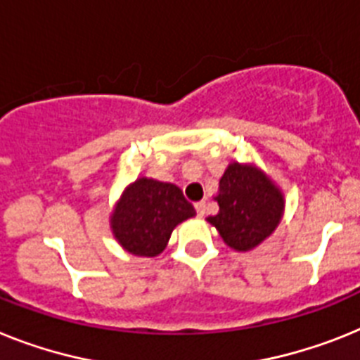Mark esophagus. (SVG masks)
<instances>
[{
  "instance_id": "esophagus-1",
  "label": "esophagus",
  "mask_w": 360,
  "mask_h": 360,
  "mask_svg": "<svg viewBox=\"0 0 360 360\" xmlns=\"http://www.w3.org/2000/svg\"><path fill=\"white\" fill-rule=\"evenodd\" d=\"M205 210H207V203H205V201H199V203H195V212H198L199 217L205 216Z\"/></svg>"
}]
</instances>
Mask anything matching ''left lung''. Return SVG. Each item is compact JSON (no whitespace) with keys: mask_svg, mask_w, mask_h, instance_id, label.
Segmentation results:
<instances>
[{"mask_svg":"<svg viewBox=\"0 0 360 360\" xmlns=\"http://www.w3.org/2000/svg\"><path fill=\"white\" fill-rule=\"evenodd\" d=\"M219 205L216 216L207 221L216 226L226 245L240 252L258 247L282 221V190L255 165L231 162L219 179Z\"/></svg>","mask_w":360,"mask_h":360,"instance_id":"1","label":"left lung"}]
</instances>
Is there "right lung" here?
I'll list each match as a JSON object with an SVG mask.
<instances>
[{
	"mask_svg": "<svg viewBox=\"0 0 360 360\" xmlns=\"http://www.w3.org/2000/svg\"><path fill=\"white\" fill-rule=\"evenodd\" d=\"M194 216V207L179 186L139 177L122 192L110 223L124 250L152 258L165 250L175 226Z\"/></svg>",
	"mask_w": 360,
	"mask_h": 360,
	"instance_id": "add662e5",
	"label": "right lung"
}]
</instances>
